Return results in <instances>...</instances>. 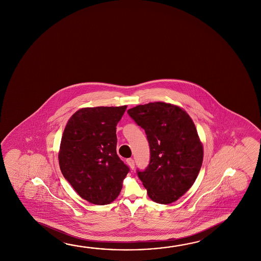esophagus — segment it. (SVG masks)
I'll list each match as a JSON object with an SVG mask.
<instances>
[{
  "label": "esophagus",
  "mask_w": 261,
  "mask_h": 261,
  "mask_svg": "<svg viewBox=\"0 0 261 261\" xmlns=\"http://www.w3.org/2000/svg\"><path fill=\"white\" fill-rule=\"evenodd\" d=\"M126 163H127V165H128L129 167H130L131 169H134V168H135V161H134V159H133V158H128V159H126Z\"/></svg>",
  "instance_id": "1"
}]
</instances>
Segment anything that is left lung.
I'll use <instances>...</instances> for the list:
<instances>
[{
	"instance_id": "8db88e82",
	"label": "left lung",
	"mask_w": 261,
	"mask_h": 261,
	"mask_svg": "<svg viewBox=\"0 0 261 261\" xmlns=\"http://www.w3.org/2000/svg\"><path fill=\"white\" fill-rule=\"evenodd\" d=\"M145 130L150 162L137 175L152 200L170 204L192 187L203 162V145L188 113L171 103L154 102L129 109Z\"/></svg>"
}]
</instances>
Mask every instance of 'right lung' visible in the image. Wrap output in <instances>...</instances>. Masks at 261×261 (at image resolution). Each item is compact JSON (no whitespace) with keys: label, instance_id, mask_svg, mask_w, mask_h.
<instances>
[{"label":"right lung","instance_id":"1","mask_svg":"<svg viewBox=\"0 0 261 261\" xmlns=\"http://www.w3.org/2000/svg\"><path fill=\"white\" fill-rule=\"evenodd\" d=\"M126 107L82 108L64 128L58 154L61 171L77 194L94 205L115 200L129 172L116 154V124Z\"/></svg>","mask_w":261,"mask_h":261}]
</instances>
